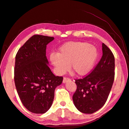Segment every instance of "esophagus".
<instances>
[{
    "label": "esophagus",
    "instance_id": "34e87169",
    "mask_svg": "<svg viewBox=\"0 0 129 129\" xmlns=\"http://www.w3.org/2000/svg\"><path fill=\"white\" fill-rule=\"evenodd\" d=\"M69 80H70V79L69 78H67V77H64L63 80V83H65L66 82H67V81H68Z\"/></svg>",
    "mask_w": 129,
    "mask_h": 129
}]
</instances>
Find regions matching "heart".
I'll return each mask as SVG.
<instances>
[{
	"instance_id": "1",
	"label": "heart",
	"mask_w": 129,
	"mask_h": 129,
	"mask_svg": "<svg viewBox=\"0 0 129 129\" xmlns=\"http://www.w3.org/2000/svg\"><path fill=\"white\" fill-rule=\"evenodd\" d=\"M96 48L87 42H69L58 49L57 54H50L49 59L58 75H62L69 68L79 76L90 72L96 61Z\"/></svg>"
}]
</instances>
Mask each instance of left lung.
Listing matches in <instances>:
<instances>
[{
    "label": "left lung",
    "instance_id": "8db88e82",
    "mask_svg": "<svg viewBox=\"0 0 129 129\" xmlns=\"http://www.w3.org/2000/svg\"><path fill=\"white\" fill-rule=\"evenodd\" d=\"M102 52V58L91 73L75 80L77 89L73 96V102L84 114H92L103 106L114 83V56L103 43Z\"/></svg>",
    "mask_w": 129,
    "mask_h": 129
}]
</instances>
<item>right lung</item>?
<instances>
[{
  "label": "right lung",
  "mask_w": 129,
  "mask_h": 129,
  "mask_svg": "<svg viewBox=\"0 0 129 129\" xmlns=\"http://www.w3.org/2000/svg\"><path fill=\"white\" fill-rule=\"evenodd\" d=\"M54 38L34 35L15 56L14 82L24 106L34 114H44L52 106L54 91L63 81L49 68L46 47Z\"/></svg>",
  "instance_id": "obj_1"
}]
</instances>
